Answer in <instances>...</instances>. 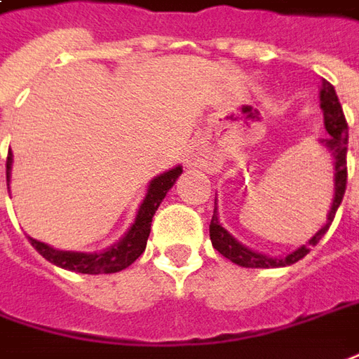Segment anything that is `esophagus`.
<instances>
[{
    "instance_id": "1",
    "label": "esophagus",
    "mask_w": 359,
    "mask_h": 359,
    "mask_svg": "<svg viewBox=\"0 0 359 359\" xmlns=\"http://www.w3.org/2000/svg\"><path fill=\"white\" fill-rule=\"evenodd\" d=\"M187 158H189L187 162H191V164H199V162H203V158H205L203 148L199 147V144H195V147L189 150V156H187Z\"/></svg>"
}]
</instances>
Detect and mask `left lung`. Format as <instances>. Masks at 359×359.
<instances>
[{"mask_svg":"<svg viewBox=\"0 0 359 359\" xmlns=\"http://www.w3.org/2000/svg\"><path fill=\"white\" fill-rule=\"evenodd\" d=\"M320 109L325 115V128L328 130V137L318 138V144L326 148V152L332 156L334 160V195H332V203H330V211L326 215V222L315 232L313 238H309L303 246H299L293 252H289L285 256H268L258 250H252L248 246H244L238 242L231 232L222 226L221 219H219V209H217V199H215V211H212L211 224H209V234H211L212 248L221 252L226 259H231L232 264L242 266V268H285L295 264L301 258H305L311 248L316 246V242L320 241L328 231V226L334 221V215L338 207L342 203V197L346 191V152H348V123L344 118V111L338 101L336 90L332 83L323 80L320 86Z\"/></svg>","mask_w":359,"mask_h":359,"instance_id":"left-lung-1","label":"left lung"}]
</instances>
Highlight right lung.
<instances>
[{"label": "right lung", "mask_w": 359, "mask_h": 359, "mask_svg": "<svg viewBox=\"0 0 359 359\" xmlns=\"http://www.w3.org/2000/svg\"><path fill=\"white\" fill-rule=\"evenodd\" d=\"M11 165H13V154L9 152V156H7V185L11 182ZM182 172H184L182 165H175L172 170H168L164 174L156 175V177L150 180L147 195H144L142 203L138 205L137 217H135L133 224L128 226V231L115 244H111L105 250H58V248H52L50 244L34 241L31 236H29V241L34 246V250L39 252L43 258H46L50 264L62 269H70V271H78V273H90V276L117 273L121 269L128 268L144 252L148 236H150L152 217H154V212L158 211L162 199L172 189V185L175 184V180L180 177Z\"/></svg>", "instance_id": "1"}]
</instances>
